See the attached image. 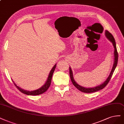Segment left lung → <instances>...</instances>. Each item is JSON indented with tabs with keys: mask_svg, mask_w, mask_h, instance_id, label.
Here are the masks:
<instances>
[{
	"mask_svg": "<svg viewBox=\"0 0 124 124\" xmlns=\"http://www.w3.org/2000/svg\"><path fill=\"white\" fill-rule=\"evenodd\" d=\"M105 35L106 37L108 38V39L112 42L113 47L114 48V64H113V66L112 68V69L110 72V74L109 76H108V78L106 79V80L104 83L103 84H101V85H99V86H97L95 87H93V88H85L84 87H82L80 86L78 84H77L76 83L74 79L73 76V73H72V71L71 70V68L69 67V72H70V78L71 80L72 83H73V85L74 86L79 90V91H82L84 93H92V92H95L96 91H97L99 90H100L101 89H103L104 88L106 85H107L110 81L111 78L113 74V72L116 69V68L117 66V62H118V53L117 52V49H116V41H115L114 38L113 36V35L111 34L109 31L106 30L105 31Z\"/></svg>",
	"mask_w": 124,
	"mask_h": 124,
	"instance_id": "left-lung-1",
	"label": "left lung"
}]
</instances>
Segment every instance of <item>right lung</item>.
<instances>
[{
    "mask_svg": "<svg viewBox=\"0 0 124 124\" xmlns=\"http://www.w3.org/2000/svg\"><path fill=\"white\" fill-rule=\"evenodd\" d=\"M56 64H55L54 65V66L52 68V69H51L49 75L48 76V78L47 80H46V83L45 84V85H44L43 86H42L40 88L38 89L37 90H34V91H27V90H24L20 88V87H19L18 86H17V85L14 83L15 86H16V87L19 90L25 94L27 95H40L41 94L45 93L47 90L48 89V88H49L50 85H51V80H52V75L54 73V71L55 70V68H56Z\"/></svg>",
    "mask_w": 124,
    "mask_h": 124,
    "instance_id": "right-lung-1",
    "label": "right lung"
}]
</instances>
